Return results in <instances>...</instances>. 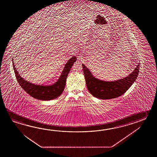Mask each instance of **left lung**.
<instances>
[{
    "instance_id": "1",
    "label": "left lung",
    "mask_w": 157,
    "mask_h": 157,
    "mask_svg": "<svg viewBox=\"0 0 157 157\" xmlns=\"http://www.w3.org/2000/svg\"><path fill=\"white\" fill-rule=\"evenodd\" d=\"M82 67L87 87L91 94L101 99H110L120 97L130 87L138 76L140 64L127 77L111 82L98 80L84 64Z\"/></svg>"
}]
</instances>
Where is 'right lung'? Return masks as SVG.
<instances>
[{
    "label": "right lung",
    "instance_id": "right-lung-1",
    "mask_svg": "<svg viewBox=\"0 0 157 157\" xmlns=\"http://www.w3.org/2000/svg\"><path fill=\"white\" fill-rule=\"evenodd\" d=\"M76 59V57H73L68 60L67 63L65 64L62 74H61L57 82L50 86L37 85L24 80L18 74L14 66L13 61L12 62L13 70L17 81L21 87L27 93L38 100H49L56 99L60 96L63 91L68 74L70 72L71 67Z\"/></svg>",
    "mask_w": 157,
    "mask_h": 157
}]
</instances>
